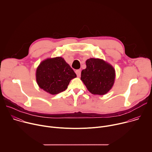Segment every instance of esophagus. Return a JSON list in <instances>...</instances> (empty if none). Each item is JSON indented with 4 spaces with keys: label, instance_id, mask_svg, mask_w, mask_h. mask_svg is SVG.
<instances>
[{
    "label": "esophagus",
    "instance_id": "obj_1",
    "mask_svg": "<svg viewBox=\"0 0 152 152\" xmlns=\"http://www.w3.org/2000/svg\"><path fill=\"white\" fill-rule=\"evenodd\" d=\"M75 72H76V74L77 75V77H80V73H81L80 70H76Z\"/></svg>",
    "mask_w": 152,
    "mask_h": 152
}]
</instances>
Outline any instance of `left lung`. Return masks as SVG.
Masks as SVG:
<instances>
[{
  "label": "left lung",
  "mask_w": 152,
  "mask_h": 152,
  "mask_svg": "<svg viewBox=\"0 0 152 152\" xmlns=\"http://www.w3.org/2000/svg\"><path fill=\"white\" fill-rule=\"evenodd\" d=\"M86 68L81 72V80L93 94L104 95L113 87L115 72L111 64L101 59L86 61Z\"/></svg>",
  "instance_id": "obj_1"
}]
</instances>
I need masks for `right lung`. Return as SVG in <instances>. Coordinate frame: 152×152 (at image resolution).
<instances>
[{
	"label": "right lung",
	"instance_id": "add662e5",
	"mask_svg": "<svg viewBox=\"0 0 152 152\" xmlns=\"http://www.w3.org/2000/svg\"><path fill=\"white\" fill-rule=\"evenodd\" d=\"M75 77L76 73L62 57L42 61L36 71L39 87L53 95L66 90L70 80Z\"/></svg>",
	"mask_w": 152,
	"mask_h": 152
}]
</instances>
